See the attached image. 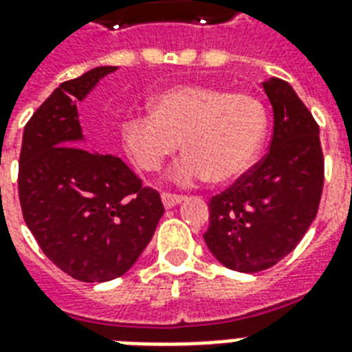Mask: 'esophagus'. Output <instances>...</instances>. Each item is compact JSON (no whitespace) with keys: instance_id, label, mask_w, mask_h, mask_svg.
I'll return each instance as SVG.
<instances>
[{"instance_id":"obj_1","label":"esophagus","mask_w":352,"mask_h":352,"mask_svg":"<svg viewBox=\"0 0 352 352\" xmlns=\"http://www.w3.org/2000/svg\"><path fill=\"white\" fill-rule=\"evenodd\" d=\"M160 199H162V204H164L166 208H173V206H177V204H181L182 201H184L182 195H175V193H166V192L160 195Z\"/></svg>"}]
</instances>
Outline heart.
Returning a JSON list of instances; mask_svg holds the SVG:
<instances>
[{
    "label": "heart",
    "mask_w": 352,
    "mask_h": 352,
    "mask_svg": "<svg viewBox=\"0 0 352 352\" xmlns=\"http://www.w3.org/2000/svg\"><path fill=\"white\" fill-rule=\"evenodd\" d=\"M267 109L248 93L182 84L151 98V113H131L120 124L126 153L155 173L177 153L171 181L190 186L204 179L228 182L248 171L267 137Z\"/></svg>",
    "instance_id": "1"
}]
</instances>
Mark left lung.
<instances>
[{"label":"left lung","instance_id":"left-lung-1","mask_svg":"<svg viewBox=\"0 0 352 352\" xmlns=\"http://www.w3.org/2000/svg\"><path fill=\"white\" fill-rule=\"evenodd\" d=\"M263 89L272 104L268 153L226 192L210 199L204 241L226 268L254 274L289 256L309 230L323 190L320 127L285 80Z\"/></svg>","mask_w":352,"mask_h":352}]
</instances>
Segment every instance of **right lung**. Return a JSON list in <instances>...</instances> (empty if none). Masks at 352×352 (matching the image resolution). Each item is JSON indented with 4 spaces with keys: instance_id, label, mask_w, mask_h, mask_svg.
<instances>
[{
    "instance_id": "1",
    "label": "right lung",
    "mask_w": 352,
    "mask_h": 352,
    "mask_svg": "<svg viewBox=\"0 0 352 352\" xmlns=\"http://www.w3.org/2000/svg\"><path fill=\"white\" fill-rule=\"evenodd\" d=\"M113 71L102 65L60 84L27 122L19 153L25 223L58 268L87 283L126 274L164 214L159 192L124 160L84 149L78 102Z\"/></svg>"
}]
</instances>
